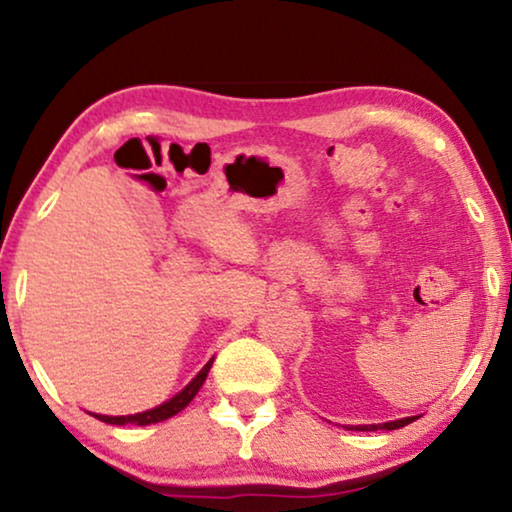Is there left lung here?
Listing matches in <instances>:
<instances>
[{
    "label": "left lung",
    "instance_id": "left-lung-1",
    "mask_svg": "<svg viewBox=\"0 0 512 512\" xmlns=\"http://www.w3.org/2000/svg\"><path fill=\"white\" fill-rule=\"evenodd\" d=\"M419 417V415H417ZM417 417H403V419H394V422H384V424H359V426H347L349 431H394V429H401V426L415 422Z\"/></svg>",
    "mask_w": 512,
    "mask_h": 512
}]
</instances>
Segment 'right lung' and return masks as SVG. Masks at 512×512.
Wrapping results in <instances>:
<instances>
[{"instance_id": "obj_1", "label": "right lung", "mask_w": 512, "mask_h": 512, "mask_svg": "<svg viewBox=\"0 0 512 512\" xmlns=\"http://www.w3.org/2000/svg\"><path fill=\"white\" fill-rule=\"evenodd\" d=\"M212 363H214V359H209V361L205 363V368H202L200 373L195 375L193 380L188 382L186 387L179 391V394H174V396L170 398V401L160 403V405H156V408H151V410H144V412H137V415H121V417L95 415V412H93V417H97V419H100V422H104V424H116V426H125V424L149 426V424L165 422V419L174 417V415H177V412L184 410L186 405L193 401L195 394H198L202 384H205V380H207V373H209V368H212Z\"/></svg>"}]
</instances>
